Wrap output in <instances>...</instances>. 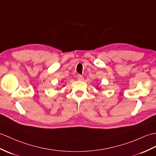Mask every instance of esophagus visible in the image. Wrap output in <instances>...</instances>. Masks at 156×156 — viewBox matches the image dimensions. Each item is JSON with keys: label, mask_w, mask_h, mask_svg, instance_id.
I'll list each match as a JSON object with an SVG mask.
<instances>
[{"label": "esophagus", "mask_w": 156, "mask_h": 156, "mask_svg": "<svg viewBox=\"0 0 156 156\" xmlns=\"http://www.w3.org/2000/svg\"><path fill=\"white\" fill-rule=\"evenodd\" d=\"M77 78H78V80H80V81H82L83 80H84V77H83L82 75H78Z\"/></svg>", "instance_id": "34e87169"}]
</instances>
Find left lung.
Here are the masks:
<instances>
[{"label":"left lung","mask_w":156,"mask_h":156,"mask_svg":"<svg viewBox=\"0 0 156 156\" xmlns=\"http://www.w3.org/2000/svg\"><path fill=\"white\" fill-rule=\"evenodd\" d=\"M97 88V90H98V89H100V88H98V87H97V88Z\"/></svg>","instance_id":"obj_1"}]
</instances>
